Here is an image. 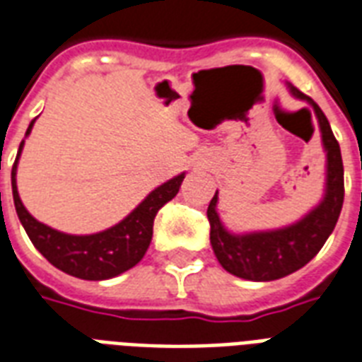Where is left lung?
<instances>
[{
  "mask_svg": "<svg viewBox=\"0 0 362 362\" xmlns=\"http://www.w3.org/2000/svg\"><path fill=\"white\" fill-rule=\"evenodd\" d=\"M293 95L307 99L315 107L318 117L322 141L328 153L326 167V195L317 209H313L303 221H299L288 228L274 232H259V234L234 235L224 230L221 218L216 215V192L207 209V218L211 224V245L218 263L234 276L270 282L296 272L309 263L313 257L322 249V245L332 234L344 205V163L336 136L332 132L330 122L322 113V109L303 92L291 86Z\"/></svg>",
  "mask_w": 362,
  "mask_h": 362,
  "instance_id": "obj_1",
  "label": "left lung"
}]
</instances>
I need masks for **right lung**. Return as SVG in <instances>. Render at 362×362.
<instances>
[{
  "mask_svg": "<svg viewBox=\"0 0 362 362\" xmlns=\"http://www.w3.org/2000/svg\"><path fill=\"white\" fill-rule=\"evenodd\" d=\"M32 124L34 120L26 130V136L30 134ZM23 144L24 140L21 141L17 159L11 170V184H13V202L17 209L18 221L26 230L34 247L38 249L53 267L82 280H107V278L119 276L124 270L140 263L151 243L155 215L165 203L170 202L174 195L178 194L184 174L153 189L124 221L119 222L113 228L92 235L63 234L36 221L24 209L18 197L15 174H17V160Z\"/></svg>",
  "mask_w": 362,
  "mask_h": 362,
  "instance_id": "add662e5",
  "label": "right lung"
}]
</instances>
